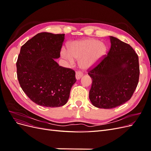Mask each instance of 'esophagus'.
<instances>
[{
	"label": "esophagus",
	"instance_id": "34e87169",
	"mask_svg": "<svg viewBox=\"0 0 151 151\" xmlns=\"http://www.w3.org/2000/svg\"><path fill=\"white\" fill-rule=\"evenodd\" d=\"M83 76V73H82L81 72H80V71H77V72H76V79H77V80H79V79H80L81 78V77Z\"/></svg>",
	"mask_w": 151,
	"mask_h": 151
}]
</instances>
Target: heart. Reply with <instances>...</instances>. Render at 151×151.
I'll return each mask as SVG.
<instances>
[{"label": "heart", "instance_id": "1", "mask_svg": "<svg viewBox=\"0 0 151 151\" xmlns=\"http://www.w3.org/2000/svg\"><path fill=\"white\" fill-rule=\"evenodd\" d=\"M106 53V47L98 40L88 38L75 41L68 46V52H62L63 58L69 62L74 63V59L79 60L80 66L84 69L95 66Z\"/></svg>", "mask_w": 151, "mask_h": 151}]
</instances>
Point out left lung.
I'll use <instances>...</instances> for the list:
<instances>
[{"label":"left lung","instance_id":"obj_1","mask_svg":"<svg viewBox=\"0 0 151 151\" xmlns=\"http://www.w3.org/2000/svg\"><path fill=\"white\" fill-rule=\"evenodd\" d=\"M111 48L98 64L88 70L92 79L89 99L94 106L111 109L132 98L139 79V57L130 45L109 36Z\"/></svg>","mask_w":151,"mask_h":151}]
</instances>
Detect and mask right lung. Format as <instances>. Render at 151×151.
I'll use <instances>...</instances> for the list:
<instances>
[{
	"label": "right lung",
	"mask_w": 151,
	"mask_h": 151,
	"mask_svg": "<svg viewBox=\"0 0 151 151\" xmlns=\"http://www.w3.org/2000/svg\"><path fill=\"white\" fill-rule=\"evenodd\" d=\"M65 34L38 33L21 48L16 62L17 76L22 91L36 104L59 107L69 98L76 72L59 66Z\"/></svg>",
	"instance_id": "obj_1"
}]
</instances>
